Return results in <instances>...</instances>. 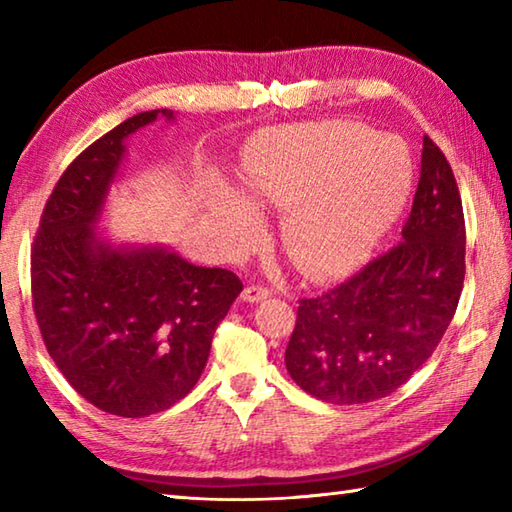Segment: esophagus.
<instances>
[{
  "label": "esophagus",
  "mask_w": 512,
  "mask_h": 512,
  "mask_svg": "<svg viewBox=\"0 0 512 512\" xmlns=\"http://www.w3.org/2000/svg\"><path fill=\"white\" fill-rule=\"evenodd\" d=\"M268 296H271V291H268L266 287H257V284H253V287L244 289V293H241V300H244V302H262Z\"/></svg>",
  "instance_id": "34e87169"
}]
</instances>
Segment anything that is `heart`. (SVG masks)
I'll return each instance as SVG.
<instances>
[{
    "instance_id": "obj_1",
    "label": "heart",
    "mask_w": 512,
    "mask_h": 512,
    "mask_svg": "<svg viewBox=\"0 0 512 512\" xmlns=\"http://www.w3.org/2000/svg\"><path fill=\"white\" fill-rule=\"evenodd\" d=\"M241 187L251 203L284 210V253L309 280H327L372 255L411 194L413 162L397 137L352 121L280 126L248 149ZM247 202L223 194L210 207L237 253L264 237L262 216Z\"/></svg>"
}]
</instances>
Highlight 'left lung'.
<instances>
[{
	"label": "left lung",
	"mask_w": 512,
	"mask_h": 512,
	"mask_svg": "<svg viewBox=\"0 0 512 512\" xmlns=\"http://www.w3.org/2000/svg\"><path fill=\"white\" fill-rule=\"evenodd\" d=\"M463 280V203L443 151L424 135L402 241L341 287L300 300L284 352L291 379L329 404L391 395L443 339Z\"/></svg>",
	"instance_id": "left-lung-1"
}]
</instances>
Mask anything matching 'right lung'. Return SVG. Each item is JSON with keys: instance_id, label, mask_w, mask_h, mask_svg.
<instances>
[{"instance_id": "add662e5", "label": "right lung", "mask_w": 512, "mask_h": 512, "mask_svg": "<svg viewBox=\"0 0 512 512\" xmlns=\"http://www.w3.org/2000/svg\"><path fill=\"white\" fill-rule=\"evenodd\" d=\"M171 110L121 121L69 164L31 250L42 341L63 377L97 409L144 418L192 391L212 336L241 293L225 268L194 266L160 244L115 246L97 228L126 140Z\"/></svg>"}]
</instances>
